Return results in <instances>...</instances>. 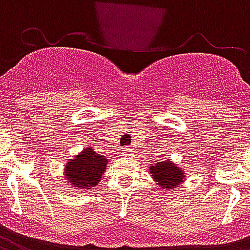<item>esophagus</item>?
I'll return each mask as SVG.
<instances>
[{
  "instance_id": "34e87169",
  "label": "esophagus",
  "mask_w": 250,
  "mask_h": 250,
  "mask_svg": "<svg viewBox=\"0 0 250 250\" xmlns=\"http://www.w3.org/2000/svg\"><path fill=\"white\" fill-rule=\"evenodd\" d=\"M131 152H132V150H131L130 147H125V148H123V155H125V157H130V155H132Z\"/></svg>"
}]
</instances>
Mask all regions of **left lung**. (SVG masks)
I'll return each instance as SVG.
<instances>
[{
	"label": "left lung",
	"mask_w": 250,
	"mask_h": 250,
	"mask_svg": "<svg viewBox=\"0 0 250 250\" xmlns=\"http://www.w3.org/2000/svg\"><path fill=\"white\" fill-rule=\"evenodd\" d=\"M148 170L151 171L152 179L159 185V188L166 190L179 186L185 181V174H186L182 168L168 159L152 165Z\"/></svg>",
	"instance_id": "1"
}]
</instances>
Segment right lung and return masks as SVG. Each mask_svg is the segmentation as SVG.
<instances>
[{"mask_svg": "<svg viewBox=\"0 0 250 250\" xmlns=\"http://www.w3.org/2000/svg\"><path fill=\"white\" fill-rule=\"evenodd\" d=\"M107 159L93 151L92 147L84 148L75 159L65 165V178L72 188L88 190L99 184L107 167Z\"/></svg>", "mask_w": 250, "mask_h": 250, "instance_id": "1", "label": "right lung"}]
</instances>
